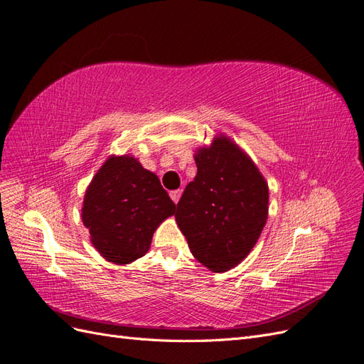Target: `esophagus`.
Wrapping results in <instances>:
<instances>
[{"instance_id": "34e87169", "label": "esophagus", "mask_w": 364, "mask_h": 364, "mask_svg": "<svg viewBox=\"0 0 364 364\" xmlns=\"http://www.w3.org/2000/svg\"><path fill=\"white\" fill-rule=\"evenodd\" d=\"M171 198H172V201L176 204V203H178V200H180V197H181V191L178 189V191H172L171 193Z\"/></svg>"}]
</instances>
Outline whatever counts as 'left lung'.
Listing matches in <instances>:
<instances>
[{
  "label": "left lung",
  "mask_w": 364,
  "mask_h": 364,
  "mask_svg": "<svg viewBox=\"0 0 364 364\" xmlns=\"http://www.w3.org/2000/svg\"><path fill=\"white\" fill-rule=\"evenodd\" d=\"M197 176L176 204L175 218L193 257L213 272L235 267L255 246L267 220V183L226 136L195 155Z\"/></svg>",
  "instance_id": "1"
}]
</instances>
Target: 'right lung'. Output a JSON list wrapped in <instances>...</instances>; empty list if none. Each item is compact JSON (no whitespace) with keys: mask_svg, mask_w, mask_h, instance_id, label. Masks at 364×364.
I'll return each mask as SVG.
<instances>
[{"mask_svg":"<svg viewBox=\"0 0 364 364\" xmlns=\"http://www.w3.org/2000/svg\"><path fill=\"white\" fill-rule=\"evenodd\" d=\"M173 213L158 176L124 155L110 156L93 176L81 217L98 252L127 264L147 252L158 225Z\"/></svg>","mask_w":364,"mask_h":364,"instance_id":"1","label":"right lung"}]
</instances>
